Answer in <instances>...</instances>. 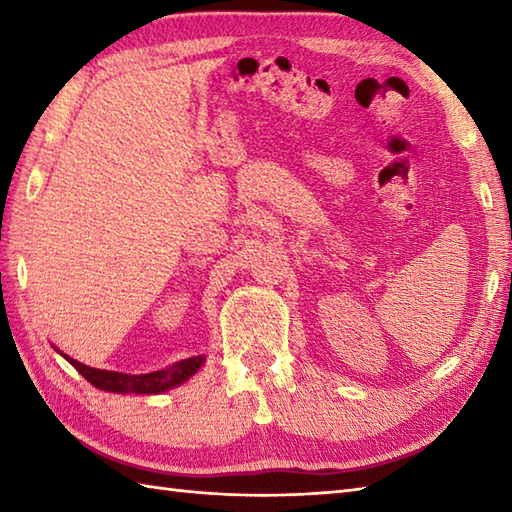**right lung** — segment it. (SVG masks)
<instances>
[{
  "label": "right lung",
  "instance_id": "add662e5",
  "mask_svg": "<svg viewBox=\"0 0 512 512\" xmlns=\"http://www.w3.org/2000/svg\"><path fill=\"white\" fill-rule=\"evenodd\" d=\"M68 358V363L79 372L88 383L99 387L103 391H114V394H160V391H167L184 383L189 376H193L202 367L204 358L193 356L184 358V361L173 363L160 372L151 374H121V372H105V369H94L83 365L74 358Z\"/></svg>",
  "mask_w": 512,
  "mask_h": 512
}]
</instances>
